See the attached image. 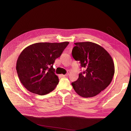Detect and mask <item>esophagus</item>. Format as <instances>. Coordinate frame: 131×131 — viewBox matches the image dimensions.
I'll list each match as a JSON object with an SVG mask.
<instances>
[{
  "instance_id": "34e87169",
  "label": "esophagus",
  "mask_w": 131,
  "mask_h": 131,
  "mask_svg": "<svg viewBox=\"0 0 131 131\" xmlns=\"http://www.w3.org/2000/svg\"><path fill=\"white\" fill-rule=\"evenodd\" d=\"M69 75V74H65V75H63V74H61L60 75V76L61 77H67Z\"/></svg>"
}]
</instances>
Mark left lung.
Instances as JSON below:
<instances>
[{
  "instance_id": "left-lung-1",
  "label": "left lung",
  "mask_w": 131,
  "mask_h": 131,
  "mask_svg": "<svg viewBox=\"0 0 131 131\" xmlns=\"http://www.w3.org/2000/svg\"><path fill=\"white\" fill-rule=\"evenodd\" d=\"M72 56L79 61L85 70L79 74L75 82L71 83L75 91L85 98L96 96L110 84L114 74L112 57L98 44L90 41L74 43Z\"/></svg>"
}]
</instances>
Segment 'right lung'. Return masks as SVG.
Wrapping results in <instances>:
<instances>
[{"label":"right lung","instance_id":"right-lung-1","mask_svg":"<svg viewBox=\"0 0 131 131\" xmlns=\"http://www.w3.org/2000/svg\"><path fill=\"white\" fill-rule=\"evenodd\" d=\"M69 42L37 43L25 48L17 61L16 70L23 85L30 92L45 95L59 82L53 65Z\"/></svg>","mask_w":131,"mask_h":131}]
</instances>
